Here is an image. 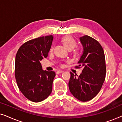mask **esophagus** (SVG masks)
I'll use <instances>...</instances> for the list:
<instances>
[{"instance_id": "esophagus-1", "label": "esophagus", "mask_w": 122, "mask_h": 122, "mask_svg": "<svg viewBox=\"0 0 122 122\" xmlns=\"http://www.w3.org/2000/svg\"><path fill=\"white\" fill-rule=\"evenodd\" d=\"M63 71H61V70H58V71H56V73L57 74H61V73H63Z\"/></svg>"}]
</instances>
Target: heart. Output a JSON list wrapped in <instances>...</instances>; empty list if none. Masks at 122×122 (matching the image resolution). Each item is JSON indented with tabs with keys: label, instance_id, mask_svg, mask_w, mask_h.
I'll return each mask as SVG.
<instances>
[{
	"label": "heart",
	"instance_id": "obj_1",
	"mask_svg": "<svg viewBox=\"0 0 122 122\" xmlns=\"http://www.w3.org/2000/svg\"><path fill=\"white\" fill-rule=\"evenodd\" d=\"M61 43L64 46V47L68 50H71L74 48L76 45V42L72 36H66L61 39ZM79 51H76L74 53L75 56L79 54Z\"/></svg>",
	"mask_w": 122,
	"mask_h": 122
}]
</instances>
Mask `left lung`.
I'll list each match as a JSON object with an SVG mask.
<instances>
[{
    "instance_id": "8db88e82",
    "label": "left lung",
    "mask_w": 122,
    "mask_h": 122,
    "mask_svg": "<svg viewBox=\"0 0 122 122\" xmlns=\"http://www.w3.org/2000/svg\"><path fill=\"white\" fill-rule=\"evenodd\" d=\"M83 53L76 68L83 67L80 76L71 72L69 81L70 92L81 102L92 99L101 91L106 74V58L100 43L88 36L80 38Z\"/></svg>"
}]
</instances>
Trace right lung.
I'll use <instances>...</instances> for the list:
<instances>
[{
    "label": "right lung",
    "instance_id": "1",
    "mask_svg": "<svg viewBox=\"0 0 122 122\" xmlns=\"http://www.w3.org/2000/svg\"><path fill=\"white\" fill-rule=\"evenodd\" d=\"M53 36H48L24 43L16 53L15 77L22 94L33 102L44 101L51 94L54 71H43L41 60L48 56Z\"/></svg>",
    "mask_w": 122,
    "mask_h": 122
}]
</instances>
